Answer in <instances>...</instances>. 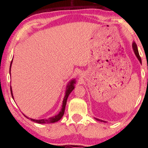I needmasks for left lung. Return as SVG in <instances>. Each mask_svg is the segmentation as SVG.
<instances>
[{"mask_svg":"<svg viewBox=\"0 0 148 148\" xmlns=\"http://www.w3.org/2000/svg\"><path fill=\"white\" fill-rule=\"evenodd\" d=\"M132 47H133L134 53H135V55H136V56L137 57L138 59L139 60V61L140 62V63H142L141 57H140V56L139 53H138V47H137V46H136V43H135V42H133V44H132ZM95 119H96L97 121H102V120H101V119H97V118H95ZM104 122H105V121H104Z\"/></svg>","mask_w":148,"mask_h":148,"instance_id":"obj_1","label":"left lung"}]
</instances>
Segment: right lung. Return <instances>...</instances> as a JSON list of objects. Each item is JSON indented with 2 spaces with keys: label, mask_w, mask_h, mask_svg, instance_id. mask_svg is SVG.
Instances as JSON below:
<instances>
[{
  "label": "right lung",
  "mask_w": 148,
  "mask_h": 148,
  "mask_svg": "<svg viewBox=\"0 0 148 148\" xmlns=\"http://www.w3.org/2000/svg\"><path fill=\"white\" fill-rule=\"evenodd\" d=\"M12 61L11 62V64H10V69H11V64H12ZM75 84V81L74 79V80H72V81L70 82V84H69L68 87H67V90L66 91V95H65V97L63 99V102H62V109L61 110V112H59V114H57V116H55L53 117H49V119H39V120H36V119H31V121H34V122H36V123H55V122H57L59 120H60L61 119V117L63 116L64 113V110H65V106H66V101H67V99H68L69 97V95H70V93L72 91V90L74 89V84ZM10 91H11V94H12V98L14 99L13 97V94H12V88H11V86H10ZM25 116V115H24ZM27 118L29 119V117H27V116H25Z\"/></svg>",
  "instance_id": "right-lung-1"
}]
</instances>
